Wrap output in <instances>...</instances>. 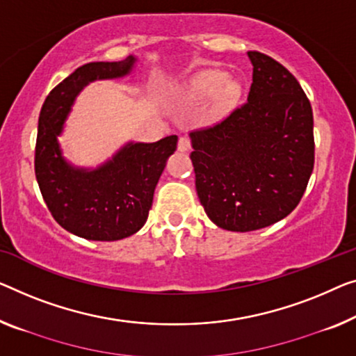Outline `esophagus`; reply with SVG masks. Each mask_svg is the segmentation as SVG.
<instances>
[{"mask_svg": "<svg viewBox=\"0 0 356 356\" xmlns=\"http://www.w3.org/2000/svg\"><path fill=\"white\" fill-rule=\"evenodd\" d=\"M190 148H192V145H190V140L187 139V137H180L179 144H177V150L185 153V152H190Z\"/></svg>", "mask_w": 356, "mask_h": 356, "instance_id": "esophagus-1", "label": "esophagus"}]
</instances>
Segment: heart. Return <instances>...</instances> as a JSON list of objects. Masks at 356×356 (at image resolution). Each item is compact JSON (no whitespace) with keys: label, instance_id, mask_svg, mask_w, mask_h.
Listing matches in <instances>:
<instances>
[{"label":"heart","instance_id":"heart-1","mask_svg":"<svg viewBox=\"0 0 356 356\" xmlns=\"http://www.w3.org/2000/svg\"><path fill=\"white\" fill-rule=\"evenodd\" d=\"M240 92V84L227 79L222 72H200L187 84L190 99L198 102H208L212 99V105L217 111H229L236 104Z\"/></svg>","mask_w":356,"mask_h":356}]
</instances>
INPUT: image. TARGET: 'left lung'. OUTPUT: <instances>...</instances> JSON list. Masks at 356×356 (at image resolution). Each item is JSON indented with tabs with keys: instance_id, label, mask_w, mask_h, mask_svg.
Here are the masks:
<instances>
[{
	"instance_id": "obj_1",
	"label": "left lung",
	"mask_w": 356,
	"mask_h": 356,
	"mask_svg": "<svg viewBox=\"0 0 356 356\" xmlns=\"http://www.w3.org/2000/svg\"><path fill=\"white\" fill-rule=\"evenodd\" d=\"M248 57V102L220 124L190 132L196 193L209 219L230 232L291 214L315 163L314 113L299 81L272 57Z\"/></svg>"
}]
</instances>
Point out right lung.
Segmentation results:
<instances>
[{"mask_svg": "<svg viewBox=\"0 0 356 356\" xmlns=\"http://www.w3.org/2000/svg\"><path fill=\"white\" fill-rule=\"evenodd\" d=\"M136 56L120 62H91L52 89L42 104L35 150V174L57 224L92 241L123 240L145 225L153 193L176 152L177 136L158 142H126L97 168L75 166L59 144L76 97L89 83L131 75Z\"/></svg>", "mask_w": 356, "mask_h": 356, "instance_id": "add662e5", "label": "right lung"}]
</instances>
